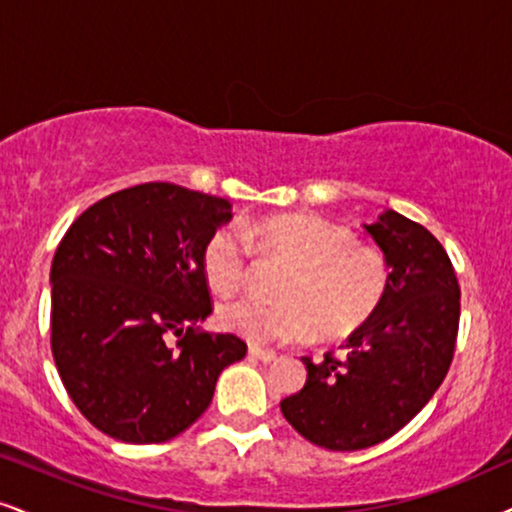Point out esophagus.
Listing matches in <instances>:
<instances>
[{"instance_id":"1","label":"esophagus","mask_w":512,"mask_h":512,"mask_svg":"<svg viewBox=\"0 0 512 512\" xmlns=\"http://www.w3.org/2000/svg\"><path fill=\"white\" fill-rule=\"evenodd\" d=\"M249 356H251V358H256V361H261V363H270V361H275V353H273V351L258 349V346H249Z\"/></svg>"}]
</instances>
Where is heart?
<instances>
[{"label": "heart", "mask_w": 512, "mask_h": 512, "mask_svg": "<svg viewBox=\"0 0 512 512\" xmlns=\"http://www.w3.org/2000/svg\"><path fill=\"white\" fill-rule=\"evenodd\" d=\"M251 244L289 263L277 304L237 299L220 306V325L251 344L304 342L313 330L342 337L361 327L387 292L389 266L380 249L351 242L344 227L325 218L294 213L239 220L208 237L201 268L218 294L242 287Z\"/></svg>", "instance_id": "1"}]
</instances>
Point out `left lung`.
<instances>
[{
  "label": "left lung",
  "instance_id": "obj_1",
  "mask_svg": "<svg viewBox=\"0 0 512 512\" xmlns=\"http://www.w3.org/2000/svg\"><path fill=\"white\" fill-rule=\"evenodd\" d=\"M363 227L387 258V292L339 356L301 358L306 384L280 403L301 437L330 451L368 449L408 425L456 349L460 287L439 239L391 208Z\"/></svg>",
  "mask_w": 512,
  "mask_h": 512
}]
</instances>
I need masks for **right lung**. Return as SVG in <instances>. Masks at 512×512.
<instances>
[{
  "instance_id": "obj_1",
  "label": "right lung",
  "mask_w": 512,
  "mask_h": 512,
  "mask_svg": "<svg viewBox=\"0 0 512 512\" xmlns=\"http://www.w3.org/2000/svg\"><path fill=\"white\" fill-rule=\"evenodd\" d=\"M230 218L227 199L144 182L68 227L49 273L52 353L97 430L125 444L178 437L211 406L220 372L246 356L235 334L197 330L211 315L201 254Z\"/></svg>"
}]
</instances>
